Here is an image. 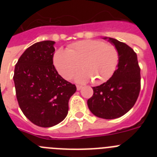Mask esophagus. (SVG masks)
<instances>
[{
	"instance_id": "1",
	"label": "esophagus",
	"mask_w": 157,
	"mask_h": 157,
	"mask_svg": "<svg viewBox=\"0 0 157 157\" xmlns=\"http://www.w3.org/2000/svg\"><path fill=\"white\" fill-rule=\"evenodd\" d=\"M82 88V86H79V85L77 86V90H80Z\"/></svg>"
}]
</instances>
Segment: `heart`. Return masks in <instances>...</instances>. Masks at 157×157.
Returning a JSON list of instances; mask_svg holds the SVG:
<instances>
[{"instance_id": "b5f03b06", "label": "heart", "mask_w": 157, "mask_h": 157, "mask_svg": "<svg viewBox=\"0 0 157 157\" xmlns=\"http://www.w3.org/2000/svg\"><path fill=\"white\" fill-rule=\"evenodd\" d=\"M117 48L99 40H84L72 44L68 51L58 49L54 55L53 63L59 74L70 79L79 70L84 71L76 76L80 82L92 80L101 84L114 74L119 63Z\"/></svg>"}]
</instances>
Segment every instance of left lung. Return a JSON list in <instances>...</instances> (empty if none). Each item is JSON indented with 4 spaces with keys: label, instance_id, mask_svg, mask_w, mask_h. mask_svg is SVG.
<instances>
[{
    "label": "left lung",
    "instance_id": "left-lung-1",
    "mask_svg": "<svg viewBox=\"0 0 157 157\" xmlns=\"http://www.w3.org/2000/svg\"><path fill=\"white\" fill-rule=\"evenodd\" d=\"M107 38L119 52L117 69L106 82L93 87L94 94L87 105L94 116L112 120L126 114L135 104L141 89V70L132 48L115 38L104 37Z\"/></svg>",
    "mask_w": 157,
    "mask_h": 157
}]
</instances>
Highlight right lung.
<instances>
[{
    "instance_id": "right-lung-1",
    "label": "right lung",
    "mask_w": 157,
    "mask_h": 157,
    "mask_svg": "<svg viewBox=\"0 0 157 157\" xmlns=\"http://www.w3.org/2000/svg\"><path fill=\"white\" fill-rule=\"evenodd\" d=\"M55 41L37 42L27 48L15 67L13 80L19 108L30 122L50 127L63 121L75 85L63 79L53 65Z\"/></svg>"
}]
</instances>
